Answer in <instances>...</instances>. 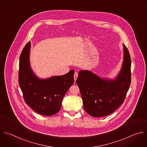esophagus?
<instances>
[{"label":"esophagus","mask_w":147,"mask_h":147,"mask_svg":"<svg viewBox=\"0 0 147 147\" xmlns=\"http://www.w3.org/2000/svg\"><path fill=\"white\" fill-rule=\"evenodd\" d=\"M78 73H77V72H75L74 74V78L75 81H76V80H77V77H78Z\"/></svg>","instance_id":"1"}]
</instances>
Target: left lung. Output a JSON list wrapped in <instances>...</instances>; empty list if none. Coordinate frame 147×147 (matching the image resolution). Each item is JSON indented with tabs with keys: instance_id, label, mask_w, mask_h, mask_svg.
I'll use <instances>...</instances> for the list:
<instances>
[{
	"instance_id": "obj_1",
	"label": "left lung",
	"mask_w": 147,
	"mask_h": 147,
	"mask_svg": "<svg viewBox=\"0 0 147 147\" xmlns=\"http://www.w3.org/2000/svg\"><path fill=\"white\" fill-rule=\"evenodd\" d=\"M124 61L114 81L102 79L88 70H81L76 83L80 88L85 111L94 117L114 112L122 103L131 83V58L124 45Z\"/></svg>"
}]
</instances>
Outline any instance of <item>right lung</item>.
Returning a JSON list of instances; mask_svg holds the SVG:
<instances>
[{
    "mask_svg": "<svg viewBox=\"0 0 147 147\" xmlns=\"http://www.w3.org/2000/svg\"><path fill=\"white\" fill-rule=\"evenodd\" d=\"M29 41L20 58L18 82L25 103L38 114L51 116L61 109L63 97L73 84L74 70L59 76L46 80L38 79L31 70L29 65Z\"/></svg>",
    "mask_w": 147,
    "mask_h": 147,
    "instance_id": "1",
    "label": "right lung"
}]
</instances>
